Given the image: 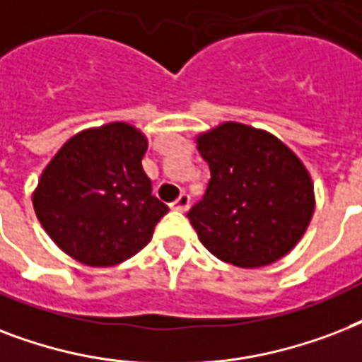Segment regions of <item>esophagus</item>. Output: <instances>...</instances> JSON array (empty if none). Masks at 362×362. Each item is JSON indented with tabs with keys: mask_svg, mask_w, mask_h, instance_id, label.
I'll return each mask as SVG.
<instances>
[{
	"mask_svg": "<svg viewBox=\"0 0 362 362\" xmlns=\"http://www.w3.org/2000/svg\"><path fill=\"white\" fill-rule=\"evenodd\" d=\"M189 206H190V196L189 194H181L177 198V200L173 202L172 204V209H175V211H181V213H185L187 211V209H189Z\"/></svg>",
	"mask_w": 362,
	"mask_h": 362,
	"instance_id": "obj_1",
	"label": "esophagus"
}]
</instances>
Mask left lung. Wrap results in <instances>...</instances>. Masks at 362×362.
Wrapping results in <instances>:
<instances>
[{
  "instance_id": "8db88e82",
  "label": "left lung",
  "mask_w": 362,
  "mask_h": 362,
  "mask_svg": "<svg viewBox=\"0 0 362 362\" xmlns=\"http://www.w3.org/2000/svg\"><path fill=\"white\" fill-rule=\"evenodd\" d=\"M211 179L189 221L204 247L240 268L276 262L304 236L315 194L310 172L287 145L242 122L196 137Z\"/></svg>"
}]
</instances>
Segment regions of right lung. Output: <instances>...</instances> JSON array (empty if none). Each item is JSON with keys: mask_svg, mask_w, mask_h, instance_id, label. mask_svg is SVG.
Listing matches in <instances>:
<instances>
[{"mask_svg": "<svg viewBox=\"0 0 362 362\" xmlns=\"http://www.w3.org/2000/svg\"><path fill=\"white\" fill-rule=\"evenodd\" d=\"M147 137L126 122L69 137L39 177L33 209L50 240L81 264L105 268L139 253L168 206L143 172Z\"/></svg>", "mask_w": 362, "mask_h": 362, "instance_id": "right-lung-1", "label": "right lung"}]
</instances>
